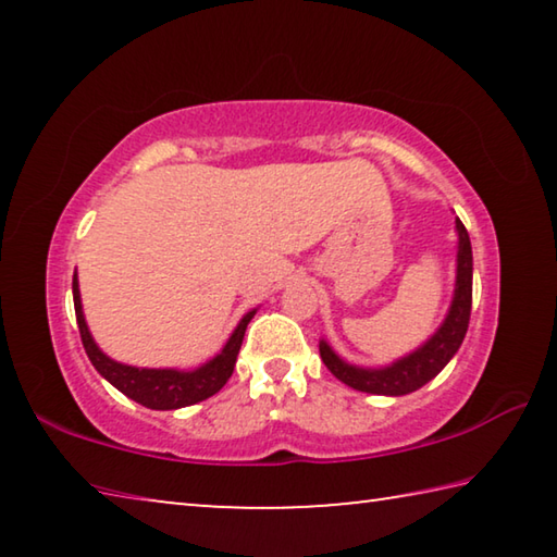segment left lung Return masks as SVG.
I'll return each mask as SVG.
<instances>
[{
  "instance_id": "1",
  "label": "left lung",
  "mask_w": 557,
  "mask_h": 557,
  "mask_svg": "<svg viewBox=\"0 0 557 557\" xmlns=\"http://www.w3.org/2000/svg\"><path fill=\"white\" fill-rule=\"evenodd\" d=\"M457 231V272H455V292L442 324L435 329L428 342H422L414 351L395 358L388 366H356L344 361L326 338H319V354L329 371L348 388L371 393V395H408L422 388L451 361L465 342L469 314H471V272H474V258H471V243L465 223L455 219Z\"/></svg>"
}]
</instances>
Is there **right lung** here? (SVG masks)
I'll return each mask as SVG.
<instances>
[{"label":"right lung","mask_w":557,"mask_h":557,"mask_svg":"<svg viewBox=\"0 0 557 557\" xmlns=\"http://www.w3.org/2000/svg\"><path fill=\"white\" fill-rule=\"evenodd\" d=\"M73 305H75V322L81 329V342L86 346V354L96 371L108 383L115 385L120 393H125L129 400L145 405L149 410H178L186 405H196L211 395L219 393L225 383H228L231 373L235 369V358H238L245 329H248L250 319L256 317L258 309H250L243 314L238 326L233 329L228 342L219 354L209 361L196 366L191 371L182 369H139V366L120 363L110 358L92 338L86 314H83V301L78 289V275H73Z\"/></svg>","instance_id":"1"}]
</instances>
